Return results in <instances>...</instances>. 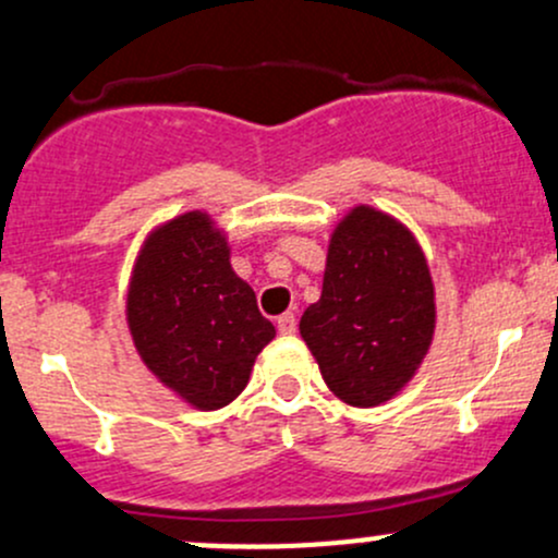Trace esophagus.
Masks as SVG:
<instances>
[{"label":"esophagus","mask_w":558,"mask_h":558,"mask_svg":"<svg viewBox=\"0 0 558 558\" xmlns=\"http://www.w3.org/2000/svg\"><path fill=\"white\" fill-rule=\"evenodd\" d=\"M278 330L283 336L296 333V315H293V312H283V315L278 317Z\"/></svg>","instance_id":"34e87169"}]
</instances>
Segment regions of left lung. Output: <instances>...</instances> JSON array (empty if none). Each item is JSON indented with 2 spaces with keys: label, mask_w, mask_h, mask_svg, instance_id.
Instances as JSON below:
<instances>
[{
  "label": "left lung",
  "mask_w": 558,
  "mask_h": 558,
  "mask_svg": "<svg viewBox=\"0 0 558 558\" xmlns=\"http://www.w3.org/2000/svg\"><path fill=\"white\" fill-rule=\"evenodd\" d=\"M437 328L424 248L400 219L354 206L330 232L323 293L299 333L323 381L352 408H376L413 381Z\"/></svg>",
  "instance_id": "1"
}]
</instances>
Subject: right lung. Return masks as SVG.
Segmentation results:
<instances>
[{"instance_id": "right-lung-1", "label": "right lung", "mask_w": 558, "mask_h": 558, "mask_svg": "<svg viewBox=\"0 0 558 558\" xmlns=\"http://www.w3.org/2000/svg\"><path fill=\"white\" fill-rule=\"evenodd\" d=\"M126 326L145 368L195 410L230 405L275 339L254 289L230 265L228 235L198 209L148 232L132 267Z\"/></svg>"}]
</instances>
